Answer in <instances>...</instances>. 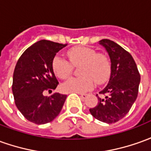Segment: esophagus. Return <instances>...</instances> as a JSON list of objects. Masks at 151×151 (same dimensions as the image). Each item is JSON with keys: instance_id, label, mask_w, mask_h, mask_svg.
I'll list each match as a JSON object with an SVG mask.
<instances>
[{"instance_id": "esophagus-1", "label": "esophagus", "mask_w": 151, "mask_h": 151, "mask_svg": "<svg viewBox=\"0 0 151 151\" xmlns=\"http://www.w3.org/2000/svg\"><path fill=\"white\" fill-rule=\"evenodd\" d=\"M80 95V97L82 98V99H86L87 96H88V94L86 93H82V94H79Z\"/></svg>"}]
</instances>
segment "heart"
<instances>
[{"label":"heart","instance_id":"b5f03b06","mask_svg":"<svg viewBox=\"0 0 151 151\" xmlns=\"http://www.w3.org/2000/svg\"><path fill=\"white\" fill-rule=\"evenodd\" d=\"M67 55L73 66L80 65L78 73L81 76L68 79L61 85L63 91L75 93L85 92L93 88L94 82L100 85L108 79L111 65L109 58L104 54L97 53L90 47L75 46L67 51ZM72 65L59 55L52 61L54 73L61 79L70 76L73 71Z\"/></svg>","mask_w":151,"mask_h":151}]
</instances>
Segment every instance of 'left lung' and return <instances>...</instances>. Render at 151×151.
Wrapping results in <instances>:
<instances>
[{
	"instance_id": "obj_1",
	"label": "left lung",
	"mask_w": 151,
	"mask_h": 151,
	"mask_svg": "<svg viewBox=\"0 0 151 151\" xmlns=\"http://www.w3.org/2000/svg\"><path fill=\"white\" fill-rule=\"evenodd\" d=\"M99 43L105 48L111 62V72L108 85L99 94L98 104L90 109L95 119L106 123L122 119L129 112L138 95L141 76L132 56L122 46L109 39Z\"/></svg>"
}]
</instances>
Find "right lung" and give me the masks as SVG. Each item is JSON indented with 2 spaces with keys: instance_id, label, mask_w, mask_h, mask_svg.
<instances>
[{
  "instance_id": "right-lung-1",
  "label": "right lung",
  "mask_w": 151,
  "mask_h": 151,
  "mask_svg": "<svg viewBox=\"0 0 151 151\" xmlns=\"http://www.w3.org/2000/svg\"><path fill=\"white\" fill-rule=\"evenodd\" d=\"M66 46L41 40L28 47L15 65L12 85L14 103L24 118L32 123H50L62 109L67 95L54 93L46 96L43 93L57 86L52 61L58 51Z\"/></svg>"
}]
</instances>
